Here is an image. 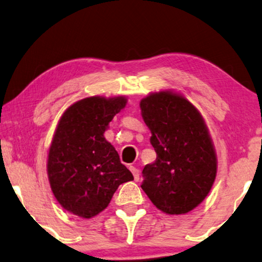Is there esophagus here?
Wrapping results in <instances>:
<instances>
[{
  "instance_id": "1",
  "label": "esophagus",
  "mask_w": 262,
  "mask_h": 262,
  "mask_svg": "<svg viewBox=\"0 0 262 262\" xmlns=\"http://www.w3.org/2000/svg\"><path fill=\"white\" fill-rule=\"evenodd\" d=\"M130 170H131L132 175H134L135 181H138L139 180V170L136 167H134V166H130Z\"/></svg>"
}]
</instances>
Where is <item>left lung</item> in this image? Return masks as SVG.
Wrapping results in <instances>:
<instances>
[{
  "instance_id": "obj_1",
  "label": "left lung",
  "mask_w": 262,
  "mask_h": 262,
  "mask_svg": "<svg viewBox=\"0 0 262 262\" xmlns=\"http://www.w3.org/2000/svg\"><path fill=\"white\" fill-rule=\"evenodd\" d=\"M151 132L155 162L142 171L141 187L157 209L185 214L209 194L217 175V155L196 107L180 93H150L139 102Z\"/></svg>"
}]
</instances>
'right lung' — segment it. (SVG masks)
I'll use <instances>...</instances> for the list:
<instances>
[{
  "label": "right lung",
  "instance_id": "right-lung-1",
  "mask_svg": "<svg viewBox=\"0 0 262 262\" xmlns=\"http://www.w3.org/2000/svg\"><path fill=\"white\" fill-rule=\"evenodd\" d=\"M126 103L123 95L89 96L68 107L57 124L46 170L57 202L75 216L89 220L99 214L119 185L134 180L103 136Z\"/></svg>",
  "mask_w": 262,
  "mask_h": 262
}]
</instances>
